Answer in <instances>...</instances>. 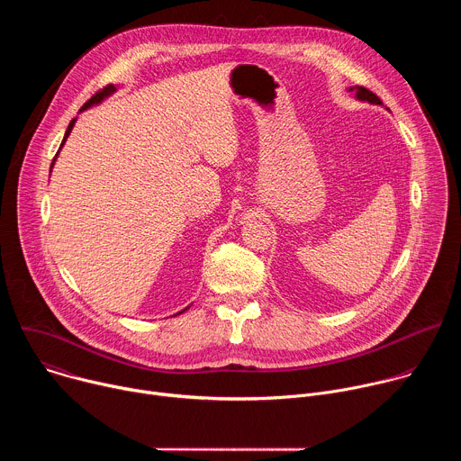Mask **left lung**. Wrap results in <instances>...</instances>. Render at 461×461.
Segmentation results:
<instances>
[{
  "label": "left lung",
  "mask_w": 461,
  "mask_h": 461,
  "mask_svg": "<svg viewBox=\"0 0 461 461\" xmlns=\"http://www.w3.org/2000/svg\"><path fill=\"white\" fill-rule=\"evenodd\" d=\"M348 93H354L356 100H359V102H368V104H374V105H381L383 104L372 91H368L365 87H359V86L348 87Z\"/></svg>",
  "instance_id": "8db88e82"
}]
</instances>
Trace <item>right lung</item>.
<instances>
[{
    "label": "right lung",
    "mask_w": 461,
    "mask_h": 461,
    "mask_svg": "<svg viewBox=\"0 0 461 461\" xmlns=\"http://www.w3.org/2000/svg\"><path fill=\"white\" fill-rule=\"evenodd\" d=\"M116 89H118V87H116V86H113V84H111V86H107V87H104V89H102V91H98V93H96V95H95L91 100H87V102L84 104V107L80 109V113H82V111H86V109H89V107H93V105H98V104H102L105 98H109L113 93H116ZM75 123H77V118H73V120H71V123L68 125V131H65V137H63V140H61V144H59V149L63 148L65 140H68V137L71 135V131H73ZM58 153H59V151H58ZM56 157H58V155H56ZM56 157H54V160H52V164H50V169H52V166H54V162H56ZM187 308H189V306H187ZM187 308H184L182 312H185ZM182 312H178V313H182Z\"/></svg>",
    "instance_id": "obj_1"
}]
</instances>
